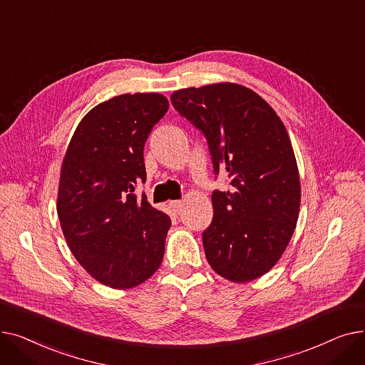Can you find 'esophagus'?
I'll return each mask as SVG.
<instances>
[{
    "label": "esophagus",
    "mask_w": 365,
    "mask_h": 365,
    "mask_svg": "<svg viewBox=\"0 0 365 365\" xmlns=\"http://www.w3.org/2000/svg\"><path fill=\"white\" fill-rule=\"evenodd\" d=\"M170 208H171V212H173V215H180L182 213V208H183V202L182 201H171L170 204Z\"/></svg>",
    "instance_id": "1"
}]
</instances>
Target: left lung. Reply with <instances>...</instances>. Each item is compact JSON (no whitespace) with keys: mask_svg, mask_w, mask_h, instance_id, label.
Instances as JSON below:
<instances>
[{"mask_svg":"<svg viewBox=\"0 0 365 365\" xmlns=\"http://www.w3.org/2000/svg\"><path fill=\"white\" fill-rule=\"evenodd\" d=\"M171 103L204 133L216 175L231 178V190L212 195L205 257L225 279L250 282L277 264L299 219L302 189L289 133L269 103L235 83L182 88Z\"/></svg>","mask_w":365,"mask_h":365,"instance_id":"1","label":"left lung"}]
</instances>
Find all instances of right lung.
Here are the masks:
<instances>
[{
    "mask_svg": "<svg viewBox=\"0 0 365 365\" xmlns=\"http://www.w3.org/2000/svg\"><path fill=\"white\" fill-rule=\"evenodd\" d=\"M168 109L160 93L120 94L88 110L62 161L57 216L69 250L110 289H133L160 267L170 217L134 189L146 180L143 148Z\"/></svg>",
    "mask_w": 365,
    "mask_h": 365,
    "instance_id": "1",
    "label": "right lung"
}]
</instances>
